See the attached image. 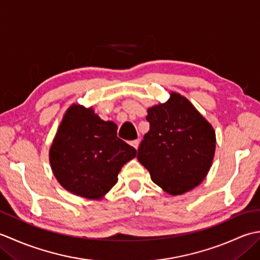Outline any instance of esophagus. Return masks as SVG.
<instances>
[{
    "mask_svg": "<svg viewBox=\"0 0 260 260\" xmlns=\"http://www.w3.org/2000/svg\"><path fill=\"white\" fill-rule=\"evenodd\" d=\"M131 145L133 146L134 148H136V150H137V148H139V145H140V141H139V140L132 141V142H131Z\"/></svg>",
    "mask_w": 260,
    "mask_h": 260,
    "instance_id": "obj_1",
    "label": "esophagus"
}]
</instances>
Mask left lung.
Here are the masks:
<instances>
[{"instance_id":"obj_1","label":"left lung","mask_w":260,"mask_h":260,"mask_svg":"<svg viewBox=\"0 0 260 260\" xmlns=\"http://www.w3.org/2000/svg\"><path fill=\"white\" fill-rule=\"evenodd\" d=\"M150 131L137 159L152 181L171 196H181L201 184L215 152V132L193 104L171 91L168 102L147 109Z\"/></svg>"}]
</instances>
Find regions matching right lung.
<instances>
[{"label": "right lung", "instance_id": "1", "mask_svg": "<svg viewBox=\"0 0 260 260\" xmlns=\"http://www.w3.org/2000/svg\"><path fill=\"white\" fill-rule=\"evenodd\" d=\"M136 150L117 137V125L103 120L92 107L73 104L66 110L49 161L63 189L89 200H102L117 183L124 164Z\"/></svg>", "mask_w": 260, "mask_h": 260}]
</instances>
